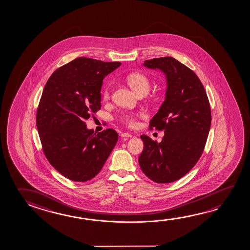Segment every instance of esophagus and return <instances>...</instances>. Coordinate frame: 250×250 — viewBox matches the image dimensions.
<instances>
[{
	"mask_svg": "<svg viewBox=\"0 0 250 250\" xmlns=\"http://www.w3.org/2000/svg\"><path fill=\"white\" fill-rule=\"evenodd\" d=\"M121 137L122 138H131V134L128 133V132H123V133H121Z\"/></svg>",
	"mask_w": 250,
	"mask_h": 250,
	"instance_id": "34e87169",
	"label": "esophagus"
}]
</instances>
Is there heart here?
I'll return each mask as SVG.
<instances>
[{"label":"heart","mask_w":250,"mask_h":250,"mask_svg":"<svg viewBox=\"0 0 250 250\" xmlns=\"http://www.w3.org/2000/svg\"><path fill=\"white\" fill-rule=\"evenodd\" d=\"M128 84L131 86L133 90H135L138 94L147 93L151 82L147 76L142 72H134L129 74L126 78ZM111 94V83H108L103 90V98L104 99H110ZM146 115L144 112H125L120 117V121L129 127H135L139 124V119L146 118Z\"/></svg>","instance_id":"heart-1"}]
</instances>
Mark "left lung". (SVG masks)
I'll use <instances>...</instances> for the list:
<instances>
[{"label": "left lung", "mask_w": 250, "mask_h": 250, "mask_svg": "<svg viewBox=\"0 0 250 250\" xmlns=\"http://www.w3.org/2000/svg\"><path fill=\"white\" fill-rule=\"evenodd\" d=\"M144 65L160 69L167 79L166 99L151 119L150 129L164 130L160 143L141 135L142 172L156 183L180 180L200 160L211 125V108L200 78L172 57L146 60Z\"/></svg>", "instance_id": "obj_1"}]
</instances>
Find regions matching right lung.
I'll return each mask as SVG.
<instances>
[{"mask_svg": "<svg viewBox=\"0 0 250 250\" xmlns=\"http://www.w3.org/2000/svg\"><path fill=\"white\" fill-rule=\"evenodd\" d=\"M121 62L78 58L55 70L37 111V131L50 165L62 175L83 182L94 178L119 139L117 131L86 128L101 108L103 79Z\"/></svg>", "mask_w": 250, "mask_h": 250, "instance_id": "1", "label": "right lung"}]
</instances>
